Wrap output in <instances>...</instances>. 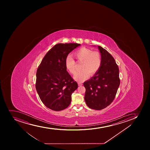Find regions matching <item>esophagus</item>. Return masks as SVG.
I'll return each mask as SVG.
<instances>
[{"mask_svg": "<svg viewBox=\"0 0 150 150\" xmlns=\"http://www.w3.org/2000/svg\"><path fill=\"white\" fill-rule=\"evenodd\" d=\"M78 84L79 86H82V85H83V84L81 83H80V82H78Z\"/></svg>", "mask_w": 150, "mask_h": 150, "instance_id": "obj_1", "label": "esophagus"}]
</instances>
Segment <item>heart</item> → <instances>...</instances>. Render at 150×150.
Masks as SVG:
<instances>
[{
  "label": "heart",
  "instance_id": "1",
  "mask_svg": "<svg viewBox=\"0 0 150 150\" xmlns=\"http://www.w3.org/2000/svg\"><path fill=\"white\" fill-rule=\"evenodd\" d=\"M74 57L78 62H82L81 69L75 75L74 78L79 82H83L88 79L91 74L95 75L101 68L102 58L101 54L98 51H93L86 47H82L73 53ZM65 67L71 74L76 72V64L73 58L70 56H67L65 61Z\"/></svg>",
  "mask_w": 150,
  "mask_h": 150
}]
</instances>
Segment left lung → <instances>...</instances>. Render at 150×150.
I'll return each mask as SVG.
<instances>
[{
    "label": "left lung",
    "mask_w": 150,
    "mask_h": 150,
    "mask_svg": "<svg viewBox=\"0 0 150 150\" xmlns=\"http://www.w3.org/2000/svg\"><path fill=\"white\" fill-rule=\"evenodd\" d=\"M102 58L99 70L89 80L83 83L85 100L89 108L101 110L112 102L120 85L119 70L111 54L98 46Z\"/></svg>",
    "instance_id": "left-lung-1"
}]
</instances>
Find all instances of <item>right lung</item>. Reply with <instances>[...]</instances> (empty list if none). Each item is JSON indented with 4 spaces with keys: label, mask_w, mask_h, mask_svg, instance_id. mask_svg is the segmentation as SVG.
I'll return each instance as SVG.
<instances>
[{
    "label": "right lung",
    "mask_w": 150,
    "mask_h": 150,
    "mask_svg": "<svg viewBox=\"0 0 150 150\" xmlns=\"http://www.w3.org/2000/svg\"><path fill=\"white\" fill-rule=\"evenodd\" d=\"M78 43H58L45 55L36 73V88L42 102L54 111L69 105L71 95L78 88L65 67L68 54L80 46Z\"/></svg>",
    "instance_id": "obj_1"
}]
</instances>
